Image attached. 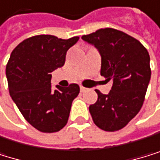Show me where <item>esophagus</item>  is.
<instances>
[{"instance_id":"34e87169","label":"esophagus","mask_w":160,"mask_h":160,"mask_svg":"<svg viewBox=\"0 0 160 160\" xmlns=\"http://www.w3.org/2000/svg\"><path fill=\"white\" fill-rule=\"evenodd\" d=\"M79 88H81V92H84V91H86V88H85V87H83V86H81Z\"/></svg>"}]
</instances>
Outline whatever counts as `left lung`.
Masks as SVG:
<instances>
[{"label":"left lung","mask_w":160,"mask_h":160,"mask_svg":"<svg viewBox=\"0 0 160 160\" xmlns=\"http://www.w3.org/2000/svg\"><path fill=\"white\" fill-rule=\"evenodd\" d=\"M82 39L101 55V76L112 82L109 94L98 89V99L89 106L94 123L105 131L123 128L141 110L151 79L150 55L144 45L112 28L99 29Z\"/></svg>","instance_id":"1"}]
</instances>
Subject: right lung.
<instances>
[{
    "label": "right lung",
    "instance_id": "obj_1",
    "mask_svg": "<svg viewBox=\"0 0 160 160\" xmlns=\"http://www.w3.org/2000/svg\"><path fill=\"white\" fill-rule=\"evenodd\" d=\"M51 35H38L24 40L12 50L7 64L8 90L24 118L41 132L53 133L64 127L79 86L51 88V75L65 64L68 49L78 41Z\"/></svg>",
    "mask_w": 160,
    "mask_h": 160
}]
</instances>
